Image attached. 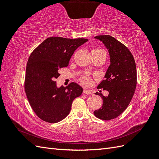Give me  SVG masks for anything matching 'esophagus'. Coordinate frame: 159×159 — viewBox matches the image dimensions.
<instances>
[{"instance_id": "obj_1", "label": "esophagus", "mask_w": 159, "mask_h": 159, "mask_svg": "<svg viewBox=\"0 0 159 159\" xmlns=\"http://www.w3.org/2000/svg\"><path fill=\"white\" fill-rule=\"evenodd\" d=\"M83 92H84V93H85V94H86V95H91V94H92V92H91V91L90 90H89V89H86V88L84 89Z\"/></svg>"}]
</instances>
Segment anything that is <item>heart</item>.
Masks as SVG:
<instances>
[{"instance_id": "heart-1", "label": "heart", "mask_w": 159, "mask_h": 159, "mask_svg": "<svg viewBox=\"0 0 159 159\" xmlns=\"http://www.w3.org/2000/svg\"><path fill=\"white\" fill-rule=\"evenodd\" d=\"M102 52H104V51L101 49H93L91 50V53H93V54H97V53H99ZM80 80L81 81V83L84 85H88L91 82V77L88 74H85L84 75H83L80 78Z\"/></svg>"}]
</instances>
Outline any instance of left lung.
I'll list each match as a JSON object with an SVG mask.
<instances>
[{
  "label": "left lung",
  "instance_id": "1",
  "mask_svg": "<svg viewBox=\"0 0 159 159\" xmlns=\"http://www.w3.org/2000/svg\"><path fill=\"white\" fill-rule=\"evenodd\" d=\"M95 38L102 41L108 49L111 64L105 79L98 86V89L107 91L109 95L105 97L96 92L103 99V105L93 114L100 119L109 121L119 116L131 102L137 85L136 64L131 52L115 38L101 35Z\"/></svg>",
  "mask_w": 159,
  "mask_h": 159
}]
</instances>
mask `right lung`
Returning <instances> with one entry per match:
<instances>
[{
	"instance_id": "right-lung-1",
	"label": "right lung",
	"mask_w": 159,
	"mask_h": 159,
	"mask_svg": "<svg viewBox=\"0 0 159 159\" xmlns=\"http://www.w3.org/2000/svg\"><path fill=\"white\" fill-rule=\"evenodd\" d=\"M85 38L70 39L50 37L34 50L28 58L25 89L32 109L43 121L56 123L66 118L75 98L83 92L78 84L57 88L55 81L59 70L68 66L78 47L88 42Z\"/></svg>"
}]
</instances>
